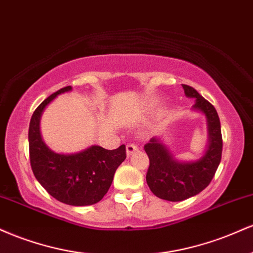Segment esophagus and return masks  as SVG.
Wrapping results in <instances>:
<instances>
[{
    "label": "esophagus",
    "mask_w": 253,
    "mask_h": 253,
    "mask_svg": "<svg viewBox=\"0 0 253 253\" xmlns=\"http://www.w3.org/2000/svg\"><path fill=\"white\" fill-rule=\"evenodd\" d=\"M136 151H138V146H136V145H134V144H128V145H127V146H126L127 157L132 156L133 153L136 152Z\"/></svg>",
    "instance_id": "esophagus-1"
}]
</instances>
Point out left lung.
<instances>
[{
    "label": "left lung",
    "instance_id": "1",
    "mask_svg": "<svg viewBox=\"0 0 253 253\" xmlns=\"http://www.w3.org/2000/svg\"><path fill=\"white\" fill-rule=\"evenodd\" d=\"M185 96L196 98L193 108L207 118L208 146L205 155L194 162L177 161L161 138H151L144 146L150 159L146 182L153 194L167 201H183L208 187L221 162L222 136L220 119L213 104L193 86L182 84Z\"/></svg>",
    "mask_w": 253,
    "mask_h": 253
}]
</instances>
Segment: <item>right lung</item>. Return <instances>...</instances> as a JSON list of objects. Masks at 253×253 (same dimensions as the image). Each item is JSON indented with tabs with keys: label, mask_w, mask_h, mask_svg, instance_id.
Masks as SVG:
<instances>
[{
	"label": "right lung",
	"mask_w": 253,
	"mask_h": 253,
	"mask_svg": "<svg viewBox=\"0 0 253 253\" xmlns=\"http://www.w3.org/2000/svg\"><path fill=\"white\" fill-rule=\"evenodd\" d=\"M70 85L48 96L32 115L28 143L32 171L38 182L58 201L70 206L95 205L103 199L117 169L126 158V146L106 150L92 145L71 155H60L48 149L40 134V118L48 103Z\"/></svg>",
	"instance_id": "add662e5"
}]
</instances>
